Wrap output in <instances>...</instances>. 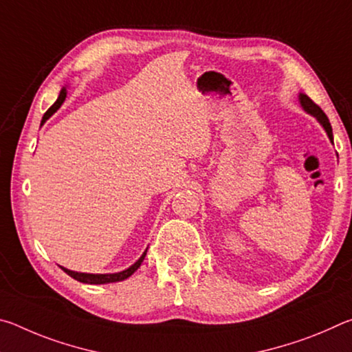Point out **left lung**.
<instances>
[{"instance_id":"obj_1","label":"left lung","mask_w":352,"mask_h":352,"mask_svg":"<svg viewBox=\"0 0 352 352\" xmlns=\"http://www.w3.org/2000/svg\"><path fill=\"white\" fill-rule=\"evenodd\" d=\"M298 100H300V105L302 107V110H305L306 113H309V115H312L315 119H317V121L320 122V126L324 129V132L327 133V136H329V140H331V142L333 144L332 127H331L329 119H327V116L324 115V111L321 110L317 104H314V100L309 98L307 94H305V93L298 94Z\"/></svg>"}]
</instances>
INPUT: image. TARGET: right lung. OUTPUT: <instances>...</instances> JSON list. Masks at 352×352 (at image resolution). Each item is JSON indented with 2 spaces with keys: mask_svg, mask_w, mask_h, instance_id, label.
Listing matches in <instances>:
<instances>
[{
  "mask_svg": "<svg viewBox=\"0 0 352 352\" xmlns=\"http://www.w3.org/2000/svg\"><path fill=\"white\" fill-rule=\"evenodd\" d=\"M67 93H68L67 91V87H63L62 90H60V94H58V98H57L56 102L52 104L50 109H47V111L45 113V115H43V119H41V126H43V124L47 121V119H50L58 109H60L62 104L65 102V99H67ZM146 253H147V250L141 254V258L136 261L135 264L130 265L129 269L122 270V272H118V273H80V272H73V270H69V269H65V267H60V269L65 273H68L71 278H74V279H77V281L85 283V284L118 283V281H124V279H127L129 276H132L133 273L140 269V265L142 264V261H144V258H146Z\"/></svg>",
  "mask_w": 352,
  "mask_h": 352,
  "instance_id": "add662e5",
  "label": "right lung"
}]
</instances>
